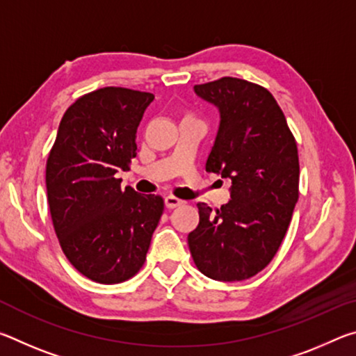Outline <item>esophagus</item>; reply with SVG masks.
<instances>
[{
  "label": "esophagus",
  "mask_w": 356,
  "mask_h": 356,
  "mask_svg": "<svg viewBox=\"0 0 356 356\" xmlns=\"http://www.w3.org/2000/svg\"><path fill=\"white\" fill-rule=\"evenodd\" d=\"M185 201H182V200H179V197H176V196H172V195H168L166 197H165V206L168 207V209H174V207H179V206H182Z\"/></svg>",
  "instance_id": "1"
}]
</instances>
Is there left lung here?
<instances>
[{
    "label": "left lung",
    "instance_id": "1",
    "mask_svg": "<svg viewBox=\"0 0 356 356\" xmlns=\"http://www.w3.org/2000/svg\"><path fill=\"white\" fill-rule=\"evenodd\" d=\"M197 97L220 111L206 171L229 179L231 201L212 212L197 202L200 225L188 234L200 272L216 281H242L272 261L298 201L297 143L267 89L225 76L196 84Z\"/></svg>",
    "mask_w": 356,
    "mask_h": 356
}]
</instances>
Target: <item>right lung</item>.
<instances>
[{
	"mask_svg": "<svg viewBox=\"0 0 356 356\" xmlns=\"http://www.w3.org/2000/svg\"><path fill=\"white\" fill-rule=\"evenodd\" d=\"M154 94L102 88L78 99L59 124L47 160L53 227L69 262L86 278L116 284L138 273L163 213V200L120 190L135 159L136 130Z\"/></svg>",
	"mask_w": 356,
	"mask_h": 356,
	"instance_id": "1",
	"label": "right lung"
}]
</instances>
